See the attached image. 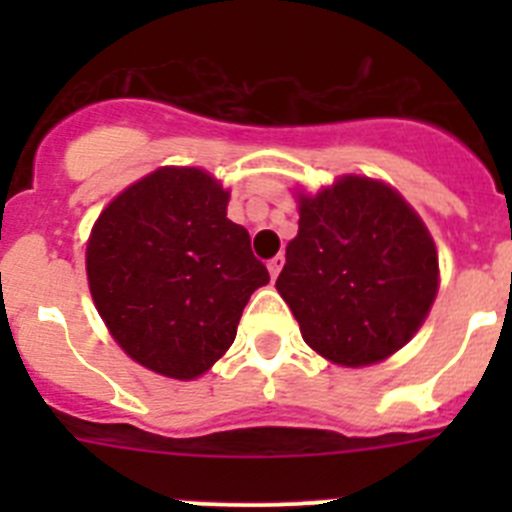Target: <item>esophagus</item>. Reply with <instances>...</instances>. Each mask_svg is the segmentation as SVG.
<instances>
[{"mask_svg": "<svg viewBox=\"0 0 512 512\" xmlns=\"http://www.w3.org/2000/svg\"><path fill=\"white\" fill-rule=\"evenodd\" d=\"M282 266H284V256H282V253H279V256H274V259L269 261V274H271V279H277V277H279V271H282Z\"/></svg>", "mask_w": 512, "mask_h": 512, "instance_id": "34e87169", "label": "esophagus"}]
</instances>
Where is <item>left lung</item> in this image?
Here are the masks:
<instances>
[{"mask_svg":"<svg viewBox=\"0 0 512 512\" xmlns=\"http://www.w3.org/2000/svg\"><path fill=\"white\" fill-rule=\"evenodd\" d=\"M300 230L279 295L307 346L333 364L369 366L418 333L438 292V253L418 212L390 184L341 176L297 194Z\"/></svg>","mask_w":512,"mask_h":512,"instance_id":"left-lung-1","label":"left lung"}]
</instances>
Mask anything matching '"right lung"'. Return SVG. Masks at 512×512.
Here are the masks:
<instances>
[{
  "label": "right lung",
  "mask_w": 512,
  "mask_h": 512,
  "mask_svg": "<svg viewBox=\"0 0 512 512\" xmlns=\"http://www.w3.org/2000/svg\"><path fill=\"white\" fill-rule=\"evenodd\" d=\"M230 192L194 166H164L120 192L87 243L89 292L112 338L171 379L205 374L235 341L243 307L269 271Z\"/></svg>",
  "instance_id": "obj_1"
}]
</instances>
